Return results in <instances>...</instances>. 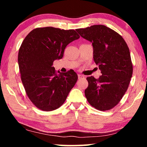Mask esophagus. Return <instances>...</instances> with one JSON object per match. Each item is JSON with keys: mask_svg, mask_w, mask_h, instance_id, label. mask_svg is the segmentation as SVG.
Returning a JSON list of instances; mask_svg holds the SVG:
<instances>
[{"mask_svg": "<svg viewBox=\"0 0 147 147\" xmlns=\"http://www.w3.org/2000/svg\"><path fill=\"white\" fill-rule=\"evenodd\" d=\"M83 78H84V76L80 75V74H79V75H78V79H83Z\"/></svg>", "mask_w": 147, "mask_h": 147, "instance_id": "obj_1", "label": "esophagus"}]
</instances>
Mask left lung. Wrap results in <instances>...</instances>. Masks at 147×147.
Listing matches in <instances>:
<instances>
[{
  "instance_id": "8db88e82",
  "label": "left lung",
  "mask_w": 147,
  "mask_h": 147,
  "mask_svg": "<svg viewBox=\"0 0 147 147\" xmlns=\"http://www.w3.org/2000/svg\"><path fill=\"white\" fill-rule=\"evenodd\" d=\"M93 46L94 60L101 71L98 79L86 78L85 96L91 106L105 111L117 105L128 89L132 64L128 45L122 36L105 25L76 30Z\"/></svg>"
}]
</instances>
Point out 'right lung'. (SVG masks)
Returning <instances> with one entry per match:
<instances>
[{"label":"right lung","mask_w":147,"mask_h":147,"mask_svg":"<svg viewBox=\"0 0 147 147\" xmlns=\"http://www.w3.org/2000/svg\"><path fill=\"white\" fill-rule=\"evenodd\" d=\"M80 36L74 30L37 28L26 36L18 55L22 83L33 104L52 111L65 101L78 80L74 70L56 74L55 60L61 59L66 46Z\"/></svg>","instance_id":"1"}]
</instances>
